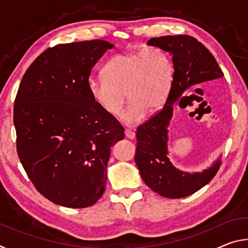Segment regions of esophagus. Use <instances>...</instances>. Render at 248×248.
I'll return each mask as SVG.
<instances>
[{"instance_id":"34e87169","label":"esophagus","mask_w":248,"mask_h":248,"mask_svg":"<svg viewBox=\"0 0 248 248\" xmlns=\"http://www.w3.org/2000/svg\"><path fill=\"white\" fill-rule=\"evenodd\" d=\"M124 134H125V137L128 138V139H134V138H136V133H134L132 130H130V129H125Z\"/></svg>"}]
</instances>
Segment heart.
I'll return each mask as SVG.
<instances>
[{"label":"heart","instance_id":"heart-1","mask_svg":"<svg viewBox=\"0 0 248 248\" xmlns=\"http://www.w3.org/2000/svg\"><path fill=\"white\" fill-rule=\"evenodd\" d=\"M104 77L92 75L87 90L94 103L111 117L124 115L128 124H138L146 112L158 111L170 94L174 81L173 61L164 49L149 47L140 51L116 54L103 68Z\"/></svg>","mask_w":248,"mask_h":248}]
</instances>
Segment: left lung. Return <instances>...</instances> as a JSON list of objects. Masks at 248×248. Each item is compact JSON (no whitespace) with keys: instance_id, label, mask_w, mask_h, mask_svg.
I'll list each match as a JSON object with an SVG mask.
<instances>
[{"instance_id":"8db88e82","label":"left lung","mask_w":248,"mask_h":248,"mask_svg":"<svg viewBox=\"0 0 248 248\" xmlns=\"http://www.w3.org/2000/svg\"><path fill=\"white\" fill-rule=\"evenodd\" d=\"M148 45L164 49L173 56L174 81L164 107L137 129L134 161L143 182L153 191L166 198H184L215 177L221 161L219 158L198 173H188L173 165L167 150V127L173 116V104L190 87L222 78L224 74L212 53L191 36H162L151 38Z\"/></svg>"}]
</instances>
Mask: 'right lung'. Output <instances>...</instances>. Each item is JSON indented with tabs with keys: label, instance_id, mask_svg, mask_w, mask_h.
<instances>
[{
	"label": "right lung",
	"instance_id": "add662e5",
	"mask_svg": "<svg viewBox=\"0 0 248 248\" xmlns=\"http://www.w3.org/2000/svg\"><path fill=\"white\" fill-rule=\"evenodd\" d=\"M114 45H57L29 65L14 105L17 154L33 186L53 203L93 205L105 191L110 148L124 138L115 117L92 99V68Z\"/></svg>",
	"mask_w": 248,
	"mask_h": 248
}]
</instances>
